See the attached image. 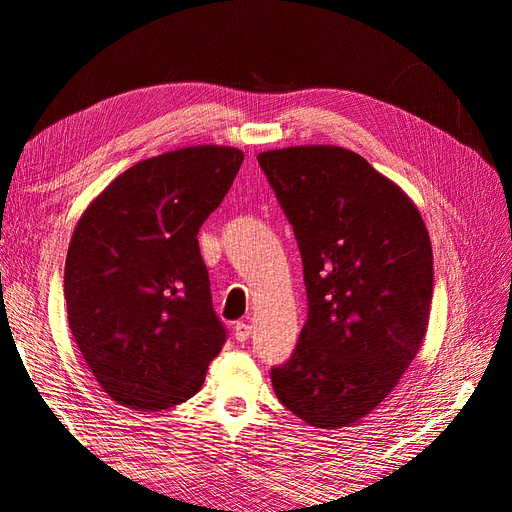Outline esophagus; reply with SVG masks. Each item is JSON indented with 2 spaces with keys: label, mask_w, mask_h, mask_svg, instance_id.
I'll return each mask as SVG.
<instances>
[{
  "label": "esophagus",
  "mask_w": 512,
  "mask_h": 512,
  "mask_svg": "<svg viewBox=\"0 0 512 512\" xmlns=\"http://www.w3.org/2000/svg\"><path fill=\"white\" fill-rule=\"evenodd\" d=\"M250 333H252V327L247 322H237L235 324V339L237 342H247V339H250Z\"/></svg>",
  "instance_id": "34e87169"
}]
</instances>
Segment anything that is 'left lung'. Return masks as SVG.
<instances>
[{
    "mask_svg": "<svg viewBox=\"0 0 512 512\" xmlns=\"http://www.w3.org/2000/svg\"><path fill=\"white\" fill-rule=\"evenodd\" d=\"M303 260L307 322L277 399L316 429L376 410L423 344L433 292L427 226L410 196L359 153L303 145L258 153Z\"/></svg>",
    "mask_w": 512,
    "mask_h": 512,
    "instance_id": "left-lung-1",
    "label": "left lung"
}]
</instances>
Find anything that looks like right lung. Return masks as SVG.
<instances>
[{
	"mask_svg": "<svg viewBox=\"0 0 512 512\" xmlns=\"http://www.w3.org/2000/svg\"><path fill=\"white\" fill-rule=\"evenodd\" d=\"M243 151L196 145L130 166L81 215L66 256L70 331L104 393L141 412L190 399L226 342L198 230Z\"/></svg>",
	"mask_w": 512,
	"mask_h": 512,
	"instance_id": "add662e5",
	"label": "right lung"
}]
</instances>
